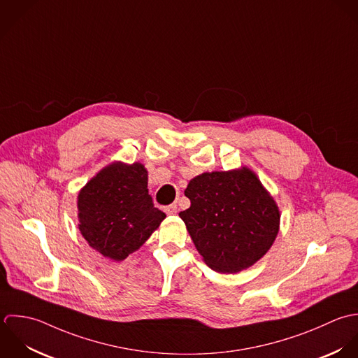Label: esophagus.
Returning <instances> with one entry per match:
<instances>
[{
    "mask_svg": "<svg viewBox=\"0 0 358 358\" xmlns=\"http://www.w3.org/2000/svg\"><path fill=\"white\" fill-rule=\"evenodd\" d=\"M165 213L169 214V215L176 214V213H178V204L173 203V204H171V206H166V207H165Z\"/></svg>",
    "mask_w": 358,
    "mask_h": 358,
    "instance_id": "obj_1",
    "label": "esophagus"
}]
</instances>
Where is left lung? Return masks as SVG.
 Wrapping results in <instances>:
<instances>
[{"label": "left lung", "instance_id": "1", "mask_svg": "<svg viewBox=\"0 0 358 358\" xmlns=\"http://www.w3.org/2000/svg\"><path fill=\"white\" fill-rule=\"evenodd\" d=\"M190 207L183 220L206 264L221 273H235L266 254L279 232L280 214L257 175L243 166L204 172L185 190Z\"/></svg>", "mask_w": 358, "mask_h": 358}]
</instances>
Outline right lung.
<instances>
[{
    "instance_id": "obj_1",
    "label": "right lung",
    "mask_w": 358,
    "mask_h": 358,
    "mask_svg": "<svg viewBox=\"0 0 358 358\" xmlns=\"http://www.w3.org/2000/svg\"><path fill=\"white\" fill-rule=\"evenodd\" d=\"M147 180L143 164L114 162L79 192V231L104 257L123 261L166 217L154 207Z\"/></svg>"
}]
</instances>
